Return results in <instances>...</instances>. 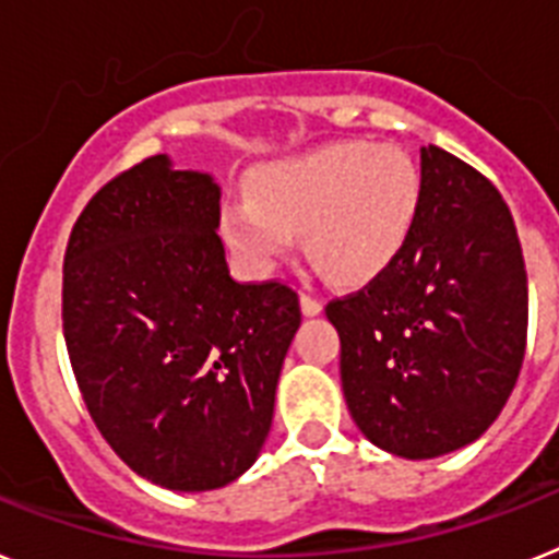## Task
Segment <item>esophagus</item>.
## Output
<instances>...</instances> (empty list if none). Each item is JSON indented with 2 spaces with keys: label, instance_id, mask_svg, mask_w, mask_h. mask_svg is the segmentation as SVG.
Returning <instances> with one entry per match:
<instances>
[{
  "label": "esophagus",
  "instance_id": "esophagus-1",
  "mask_svg": "<svg viewBox=\"0 0 559 559\" xmlns=\"http://www.w3.org/2000/svg\"><path fill=\"white\" fill-rule=\"evenodd\" d=\"M301 309H304V316H318L323 309L321 298H316L312 293H301Z\"/></svg>",
  "mask_w": 559,
  "mask_h": 559
}]
</instances>
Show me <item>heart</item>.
Listing matches in <instances>:
<instances>
[{"instance_id": "1", "label": "heart", "mask_w": 559, "mask_h": 559, "mask_svg": "<svg viewBox=\"0 0 559 559\" xmlns=\"http://www.w3.org/2000/svg\"><path fill=\"white\" fill-rule=\"evenodd\" d=\"M252 201L224 210L227 241L250 264L272 266L304 233L312 264L337 284H360L395 261L424 204V178L403 150L330 144L270 164Z\"/></svg>"}]
</instances>
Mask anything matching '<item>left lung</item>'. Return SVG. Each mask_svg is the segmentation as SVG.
<instances>
[{
  "mask_svg": "<svg viewBox=\"0 0 559 559\" xmlns=\"http://www.w3.org/2000/svg\"><path fill=\"white\" fill-rule=\"evenodd\" d=\"M409 241L367 287L332 298L341 383L374 447L426 461L477 440L518 383L528 281L503 195L472 164L420 147Z\"/></svg>",
  "mask_w": 559,
  "mask_h": 559,
  "instance_id": "8db88e82",
  "label": "left lung"
}]
</instances>
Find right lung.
Here are the masks:
<instances>
[{
    "instance_id": "add662e5",
    "label": "right lung",
    "mask_w": 559,
    "mask_h": 559,
    "mask_svg": "<svg viewBox=\"0 0 559 559\" xmlns=\"http://www.w3.org/2000/svg\"><path fill=\"white\" fill-rule=\"evenodd\" d=\"M207 173L150 156L70 229L62 326L93 424L135 475L176 491L236 480L264 447L301 326L284 281H236Z\"/></svg>"
}]
</instances>
